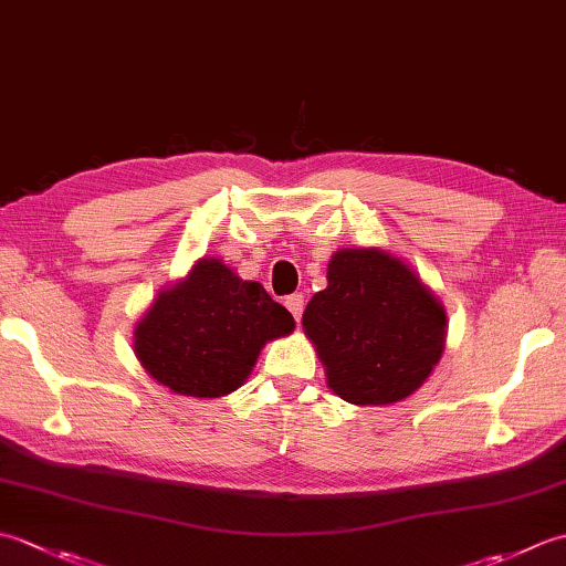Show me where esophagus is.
I'll return each instance as SVG.
<instances>
[{
  "instance_id": "1",
  "label": "esophagus",
  "mask_w": 566,
  "mask_h": 566,
  "mask_svg": "<svg viewBox=\"0 0 566 566\" xmlns=\"http://www.w3.org/2000/svg\"><path fill=\"white\" fill-rule=\"evenodd\" d=\"M284 306L290 308V314L298 321V318H302V314H304V294L286 296V298H284Z\"/></svg>"
}]
</instances>
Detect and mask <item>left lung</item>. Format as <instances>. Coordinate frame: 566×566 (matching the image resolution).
<instances>
[{
    "instance_id": "left-lung-1",
    "label": "left lung",
    "mask_w": 566,
    "mask_h": 566,
    "mask_svg": "<svg viewBox=\"0 0 566 566\" xmlns=\"http://www.w3.org/2000/svg\"><path fill=\"white\" fill-rule=\"evenodd\" d=\"M304 333L328 387L355 406L403 401L444 350L448 316L420 276L379 248H340L328 286L311 296Z\"/></svg>"
}]
</instances>
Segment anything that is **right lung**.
I'll list each match as a JSON object with an SVG mask.
<instances>
[{"label":"right lung","mask_w":566,"mask_h":566,"mask_svg":"<svg viewBox=\"0 0 566 566\" xmlns=\"http://www.w3.org/2000/svg\"><path fill=\"white\" fill-rule=\"evenodd\" d=\"M292 331V314L260 282L201 258L138 321L134 350L143 369L172 394L219 399L250 377L264 343Z\"/></svg>","instance_id":"right-lung-1"}]
</instances>
